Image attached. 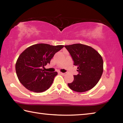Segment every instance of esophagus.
Here are the masks:
<instances>
[{"mask_svg":"<svg viewBox=\"0 0 123 123\" xmlns=\"http://www.w3.org/2000/svg\"><path fill=\"white\" fill-rule=\"evenodd\" d=\"M59 74L62 75L64 76V75H67V73H61V72H60Z\"/></svg>","mask_w":123,"mask_h":123,"instance_id":"1","label":"esophagus"}]
</instances>
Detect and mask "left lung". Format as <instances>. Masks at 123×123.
I'll use <instances>...</instances> for the list:
<instances>
[{"label": "left lung", "mask_w": 123, "mask_h": 123, "mask_svg": "<svg viewBox=\"0 0 123 123\" xmlns=\"http://www.w3.org/2000/svg\"><path fill=\"white\" fill-rule=\"evenodd\" d=\"M78 66V74L74 75V81L68 84L72 90L84 92L93 88L103 72V60L95 49L88 45L74 44L64 45Z\"/></svg>", "instance_id": "8db88e82"}]
</instances>
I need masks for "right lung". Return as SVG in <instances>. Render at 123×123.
Returning a JSON list of instances; mask_svg holds the SVG:
<instances>
[{
	"mask_svg": "<svg viewBox=\"0 0 123 123\" xmlns=\"http://www.w3.org/2000/svg\"><path fill=\"white\" fill-rule=\"evenodd\" d=\"M63 45L40 43L26 48L18 57L16 72L20 82L28 90L36 93L47 90L57 73L47 72L42 69Z\"/></svg>",
	"mask_w": 123,
	"mask_h": 123,
	"instance_id": "obj_1",
	"label": "right lung"
}]
</instances>
